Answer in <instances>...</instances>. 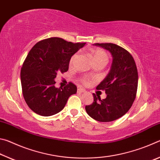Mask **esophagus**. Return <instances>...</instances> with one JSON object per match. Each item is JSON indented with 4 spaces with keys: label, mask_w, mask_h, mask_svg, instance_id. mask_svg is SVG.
<instances>
[{
    "label": "esophagus",
    "mask_w": 160,
    "mask_h": 160,
    "mask_svg": "<svg viewBox=\"0 0 160 160\" xmlns=\"http://www.w3.org/2000/svg\"><path fill=\"white\" fill-rule=\"evenodd\" d=\"M78 92L82 93V92H85V90H84L83 88H78Z\"/></svg>",
    "instance_id": "34e87169"
}]
</instances>
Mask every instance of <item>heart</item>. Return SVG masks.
<instances>
[{"label":"heart","instance_id":"b5f03b06","mask_svg":"<svg viewBox=\"0 0 160 160\" xmlns=\"http://www.w3.org/2000/svg\"><path fill=\"white\" fill-rule=\"evenodd\" d=\"M91 55H92V60H93L94 63H104V64H106L107 63L108 55L104 51L97 48V49H94V50L92 51ZM77 56H78L77 53L74 54V55L72 56L71 58H70V65H72V63H73V62L75 61V59H76ZM83 82H87L86 78H84Z\"/></svg>","mask_w":160,"mask_h":160}]
</instances>
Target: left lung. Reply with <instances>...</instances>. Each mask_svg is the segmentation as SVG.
Returning a JSON list of instances; mask_svg holds the SVG:
<instances>
[{"mask_svg": "<svg viewBox=\"0 0 160 160\" xmlns=\"http://www.w3.org/2000/svg\"><path fill=\"white\" fill-rule=\"evenodd\" d=\"M93 45L109 51L113 61L109 72L97 87L105 90L107 97L101 100L93 94L94 102L85 110L94 120L110 122L126 114L131 107L137 92L138 70L131 54L123 48L112 43Z\"/></svg>", "mask_w": 160, "mask_h": 160, "instance_id": "obj_1", "label": "left lung"}]
</instances>
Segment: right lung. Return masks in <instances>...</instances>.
<instances>
[{
    "label": "right lung",
    "mask_w": 160,
    "mask_h": 160,
    "mask_svg": "<svg viewBox=\"0 0 160 160\" xmlns=\"http://www.w3.org/2000/svg\"><path fill=\"white\" fill-rule=\"evenodd\" d=\"M85 43L68 42L51 37L37 43L29 51L20 72L22 90L27 104L34 113L50 116L60 112L77 87L69 82L56 88L58 72L68 71L70 58Z\"/></svg>",
    "instance_id": "right-lung-1"
}]
</instances>
